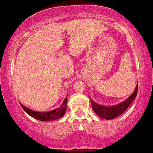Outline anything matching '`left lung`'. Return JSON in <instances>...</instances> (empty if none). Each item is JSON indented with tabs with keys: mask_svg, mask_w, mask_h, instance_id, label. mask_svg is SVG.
Here are the masks:
<instances>
[{
	"mask_svg": "<svg viewBox=\"0 0 153 153\" xmlns=\"http://www.w3.org/2000/svg\"><path fill=\"white\" fill-rule=\"evenodd\" d=\"M137 91L138 83L133 93L127 100H126L124 102H123L122 103H120L119 105L112 106V107H106V106H102L101 105H98V104H97L96 102L91 100L92 108H93V111L95 112L96 114L98 117H100V118L106 119V120H112V119L116 118L117 117L121 115L123 112L126 110L128 106L130 105L131 102L136 98V95H137Z\"/></svg>",
	"mask_w": 153,
	"mask_h": 153,
	"instance_id": "left-lung-1",
	"label": "left lung"
}]
</instances>
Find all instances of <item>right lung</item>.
Instances as JSON below:
<instances>
[{
  "mask_svg": "<svg viewBox=\"0 0 153 153\" xmlns=\"http://www.w3.org/2000/svg\"><path fill=\"white\" fill-rule=\"evenodd\" d=\"M67 97L64 100L63 102L60 106V107L57 108L56 109L51 110L49 112H36L33 111L31 109H28L26 106L21 104L24 110L26 112L27 114H29L30 117L36 119V120H40V121H51V120H55L57 119H60L64 115L66 109H67Z\"/></svg>",
  "mask_w": 153,
  "mask_h": 153,
  "instance_id": "1",
  "label": "right lung"
}]
</instances>
